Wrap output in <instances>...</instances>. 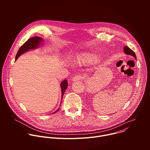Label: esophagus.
Segmentation results:
<instances>
[{
    "instance_id": "34e87169",
    "label": "esophagus",
    "mask_w": 150,
    "mask_h": 150,
    "mask_svg": "<svg viewBox=\"0 0 150 150\" xmlns=\"http://www.w3.org/2000/svg\"><path fill=\"white\" fill-rule=\"evenodd\" d=\"M83 77H82V76L81 75H76V76H75L74 77L72 78V81L73 82H77V81H79L81 79H82Z\"/></svg>"
}]
</instances>
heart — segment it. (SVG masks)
I'll return each instance as SVG.
<instances>
[{"label":"heart","mask_w":150,"mask_h":150,"mask_svg":"<svg viewBox=\"0 0 150 150\" xmlns=\"http://www.w3.org/2000/svg\"><path fill=\"white\" fill-rule=\"evenodd\" d=\"M97 57L93 54L88 53H82L78 56L77 60L81 63L87 64L97 60Z\"/></svg>","instance_id":"1"}]
</instances>
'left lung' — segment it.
Listing matches in <instances>:
<instances>
[{
  "label": "left lung",
  "instance_id": "1",
  "mask_svg": "<svg viewBox=\"0 0 150 150\" xmlns=\"http://www.w3.org/2000/svg\"><path fill=\"white\" fill-rule=\"evenodd\" d=\"M123 51L125 52V53L126 54H128V55H131L132 56H133L135 59H137V56H136V54H135L134 52L132 51L130 48L128 47L127 46H125L124 48H123Z\"/></svg>",
  "mask_w": 150,
  "mask_h": 150
}]
</instances>
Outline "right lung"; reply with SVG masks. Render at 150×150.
Segmentation results:
<instances>
[{
  "label": "right lung",
  "instance_id": "right-lung-1",
  "mask_svg": "<svg viewBox=\"0 0 150 150\" xmlns=\"http://www.w3.org/2000/svg\"><path fill=\"white\" fill-rule=\"evenodd\" d=\"M43 42V40H42V38L39 37H34L32 38H29L25 43L21 46V47L19 49L16 57H15V60H17V59L21 55L23 54V53L31 50H34L35 49L37 48H38L39 46H40V45L42 44L41 42ZM60 85V87H61V91H62V98L61 100H62L64 93L66 91L67 87H68V81L67 79L63 80ZM62 101V100H61ZM59 110V108L55 111L53 113V114L56 113L58 110Z\"/></svg>",
  "mask_w": 150,
  "mask_h": 150
}]
</instances>
